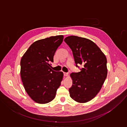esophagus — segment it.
<instances>
[{
  "instance_id": "obj_1",
  "label": "esophagus",
  "mask_w": 127,
  "mask_h": 127,
  "mask_svg": "<svg viewBox=\"0 0 127 127\" xmlns=\"http://www.w3.org/2000/svg\"><path fill=\"white\" fill-rule=\"evenodd\" d=\"M64 75L65 76H67L68 75V73H67V72H64Z\"/></svg>"
}]
</instances>
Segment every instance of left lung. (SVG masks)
<instances>
[{
	"instance_id": "left-lung-1",
	"label": "left lung",
	"mask_w": 127,
	"mask_h": 127,
	"mask_svg": "<svg viewBox=\"0 0 127 127\" xmlns=\"http://www.w3.org/2000/svg\"><path fill=\"white\" fill-rule=\"evenodd\" d=\"M73 53L76 67L82 65L80 72L72 73L73 80L69 89L70 97L75 101L85 103L99 93L107 76V60L98 47L89 39L68 36L64 39Z\"/></svg>"
}]
</instances>
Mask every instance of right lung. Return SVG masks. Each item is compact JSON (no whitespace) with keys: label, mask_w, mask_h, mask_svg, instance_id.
<instances>
[{"label":"right lung","mask_w":127,"mask_h":127,"mask_svg":"<svg viewBox=\"0 0 127 127\" xmlns=\"http://www.w3.org/2000/svg\"><path fill=\"white\" fill-rule=\"evenodd\" d=\"M64 36L59 35L41 39L32 43L21 61V76L30 97L38 103L45 104L55 97L63 77L61 71L50 67L56 51Z\"/></svg>","instance_id":"right-lung-1"}]
</instances>
